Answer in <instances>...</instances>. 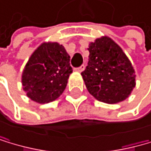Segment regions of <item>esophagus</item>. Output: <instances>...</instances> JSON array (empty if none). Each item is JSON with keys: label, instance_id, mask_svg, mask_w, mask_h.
<instances>
[{"label": "esophagus", "instance_id": "1", "mask_svg": "<svg viewBox=\"0 0 151 151\" xmlns=\"http://www.w3.org/2000/svg\"><path fill=\"white\" fill-rule=\"evenodd\" d=\"M84 65H82L81 67H79V68H75V70H76L77 72H83V70H84Z\"/></svg>", "mask_w": 151, "mask_h": 151}]
</instances>
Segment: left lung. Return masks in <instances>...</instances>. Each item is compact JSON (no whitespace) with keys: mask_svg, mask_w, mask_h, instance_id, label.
I'll list each match as a JSON object with an SVG mask.
<instances>
[{"mask_svg":"<svg viewBox=\"0 0 151 151\" xmlns=\"http://www.w3.org/2000/svg\"><path fill=\"white\" fill-rule=\"evenodd\" d=\"M89 61L82 72L88 92L96 100L116 104L125 100L135 86V72L122 49L108 36L89 43Z\"/></svg>","mask_w":151,"mask_h":151,"instance_id":"1","label":"left lung"}]
</instances>
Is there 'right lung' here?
Returning a JSON list of instances; mask_svg holds the SVG:
<instances>
[{
	"label": "right lung",
	"mask_w": 151,
	"mask_h": 151,
	"mask_svg": "<svg viewBox=\"0 0 151 151\" xmlns=\"http://www.w3.org/2000/svg\"><path fill=\"white\" fill-rule=\"evenodd\" d=\"M70 56L55 42H44L32 53L23 69L21 82L27 96L39 104L58 98L72 73Z\"/></svg>",
	"instance_id": "obj_1"
}]
</instances>
